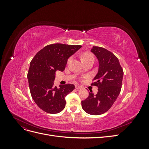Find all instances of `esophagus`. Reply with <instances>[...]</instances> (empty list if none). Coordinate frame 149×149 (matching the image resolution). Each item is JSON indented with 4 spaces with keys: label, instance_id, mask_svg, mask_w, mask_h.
<instances>
[{
    "label": "esophagus",
    "instance_id": "esophagus-1",
    "mask_svg": "<svg viewBox=\"0 0 149 149\" xmlns=\"http://www.w3.org/2000/svg\"><path fill=\"white\" fill-rule=\"evenodd\" d=\"M75 88L76 89H79L82 88V86H79V85H75Z\"/></svg>",
    "mask_w": 149,
    "mask_h": 149
}]
</instances>
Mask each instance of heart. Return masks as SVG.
I'll return each mask as SVG.
<instances>
[{"instance_id":"obj_1","label":"heart","mask_w":149,"mask_h":149,"mask_svg":"<svg viewBox=\"0 0 149 149\" xmlns=\"http://www.w3.org/2000/svg\"><path fill=\"white\" fill-rule=\"evenodd\" d=\"M92 58H93V59H94V57L91 55V54L89 53H84L81 55L82 61H85V60H89V59H92Z\"/></svg>"}]
</instances>
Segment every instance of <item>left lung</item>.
<instances>
[{
	"label": "left lung",
	"mask_w": 149,
	"mask_h": 149,
	"mask_svg": "<svg viewBox=\"0 0 149 149\" xmlns=\"http://www.w3.org/2000/svg\"><path fill=\"white\" fill-rule=\"evenodd\" d=\"M91 52L99 63L98 71L91 85L96 86V94L89 93V96L81 101L83 109L91 115H100L109 110L120 92L124 75L118 58L107 49L93 47Z\"/></svg>",
	"instance_id": "8db88e82"
}]
</instances>
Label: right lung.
Masks as SVG:
<instances>
[{"label":"right lung","instance_id":"obj_1","mask_svg":"<svg viewBox=\"0 0 149 149\" xmlns=\"http://www.w3.org/2000/svg\"><path fill=\"white\" fill-rule=\"evenodd\" d=\"M82 47L61 43L49 45L36 54L31 61L27 74L31 96L40 109L50 114L63 110L65 96L74 85L54 86L56 71H63L68 59Z\"/></svg>","mask_w":149,"mask_h":149}]
</instances>
